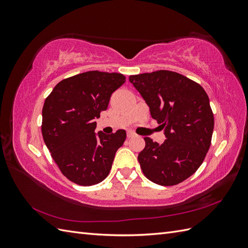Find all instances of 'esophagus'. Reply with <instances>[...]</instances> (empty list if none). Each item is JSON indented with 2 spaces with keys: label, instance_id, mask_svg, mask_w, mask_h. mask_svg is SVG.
<instances>
[{
  "label": "esophagus",
  "instance_id": "1",
  "mask_svg": "<svg viewBox=\"0 0 248 248\" xmlns=\"http://www.w3.org/2000/svg\"><path fill=\"white\" fill-rule=\"evenodd\" d=\"M134 136H136V133H134L133 131H131V130L127 131V138H133Z\"/></svg>",
  "mask_w": 248,
  "mask_h": 248
}]
</instances>
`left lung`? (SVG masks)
I'll return each mask as SVG.
<instances>
[{
    "instance_id": "left-lung-1",
    "label": "left lung",
    "mask_w": 248,
    "mask_h": 248,
    "mask_svg": "<svg viewBox=\"0 0 248 248\" xmlns=\"http://www.w3.org/2000/svg\"><path fill=\"white\" fill-rule=\"evenodd\" d=\"M129 81L167 137L161 145L144 139L138 156L142 172L162 186L183 182L201 167L211 145L214 116L207 93L198 82L170 70L130 76Z\"/></svg>"
}]
</instances>
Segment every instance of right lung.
Here are the masks:
<instances>
[{"label":"right lung","mask_w":248,"mask_h":248,"mask_svg":"<svg viewBox=\"0 0 248 248\" xmlns=\"http://www.w3.org/2000/svg\"><path fill=\"white\" fill-rule=\"evenodd\" d=\"M125 82L121 73L98 70L61 80L46 97L41 132L62 174L71 182L91 186L109 174L126 132H94L97 118L106 110L111 94Z\"/></svg>","instance_id":"1"}]
</instances>
